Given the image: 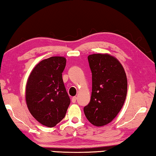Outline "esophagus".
<instances>
[{"label":"esophagus","instance_id":"obj_1","mask_svg":"<svg viewBox=\"0 0 156 156\" xmlns=\"http://www.w3.org/2000/svg\"><path fill=\"white\" fill-rule=\"evenodd\" d=\"M76 101V97H74L72 98V103H75Z\"/></svg>","mask_w":156,"mask_h":156}]
</instances>
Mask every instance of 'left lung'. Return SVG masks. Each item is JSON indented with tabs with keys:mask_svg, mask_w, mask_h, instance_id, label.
Segmentation results:
<instances>
[{
	"mask_svg": "<svg viewBox=\"0 0 156 156\" xmlns=\"http://www.w3.org/2000/svg\"><path fill=\"white\" fill-rule=\"evenodd\" d=\"M92 73V92L84 108L87 119L96 126L109 123L123 107L127 94V78L122 65L109 54L88 56Z\"/></svg>",
	"mask_w": 156,
	"mask_h": 156,
	"instance_id": "8db88e82",
	"label": "left lung"
}]
</instances>
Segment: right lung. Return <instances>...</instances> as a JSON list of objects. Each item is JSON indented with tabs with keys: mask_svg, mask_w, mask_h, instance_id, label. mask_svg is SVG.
<instances>
[{
	"mask_svg": "<svg viewBox=\"0 0 156 156\" xmlns=\"http://www.w3.org/2000/svg\"><path fill=\"white\" fill-rule=\"evenodd\" d=\"M64 57H51L33 68L25 87L29 112L42 125L54 127L65 118L70 104L62 80Z\"/></svg>",
	"mask_w": 156,
	"mask_h": 156,
	"instance_id": "right-lung-1",
	"label": "right lung"
}]
</instances>
